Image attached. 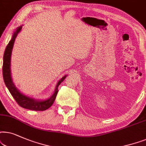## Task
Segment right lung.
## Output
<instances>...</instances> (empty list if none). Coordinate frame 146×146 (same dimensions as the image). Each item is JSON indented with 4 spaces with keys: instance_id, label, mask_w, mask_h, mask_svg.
<instances>
[{
    "instance_id": "add662e5",
    "label": "right lung",
    "mask_w": 146,
    "mask_h": 146,
    "mask_svg": "<svg viewBox=\"0 0 146 146\" xmlns=\"http://www.w3.org/2000/svg\"><path fill=\"white\" fill-rule=\"evenodd\" d=\"M21 29H22V26L17 28L16 31L13 34L12 38L10 40L9 44H7V47L5 48V53H4L3 56V75L4 81H5L6 86L7 87L11 94L12 95V96L14 98L16 102L21 107L30 110L44 111L49 108L53 105L54 102H55L56 96H57L58 93V87L61 84V82H63L64 79H65L66 75L62 77L61 80L58 82L53 95L50 98H48V100L43 101L34 100V99L30 98L29 97L22 94V93H20V91L17 90V89L15 86L14 83L13 82L12 78H11L10 65H11V57L13 44H14L15 38H16L19 33L20 32Z\"/></svg>"
}]
</instances>
